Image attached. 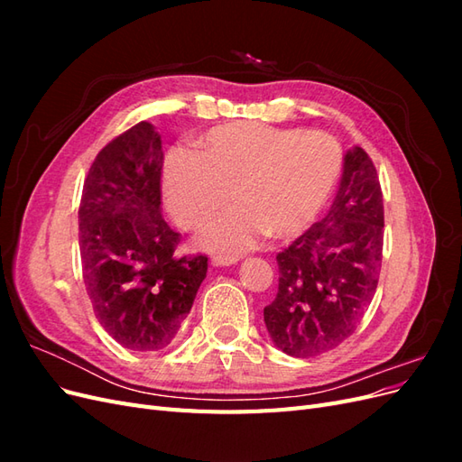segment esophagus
<instances>
[{
  "mask_svg": "<svg viewBox=\"0 0 462 462\" xmlns=\"http://www.w3.org/2000/svg\"><path fill=\"white\" fill-rule=\"evenodd\" d=\"M236 262H239V258H233V256H214L212 258V263L219 265V268H221V265H233Z\"/></svg>",
  "mask_w": 462,
  "mask_h": 462,
  "instance_id": "34e87169",
  "label": "esophagus"
}]
</instances>
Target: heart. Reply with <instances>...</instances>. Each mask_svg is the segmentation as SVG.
I'll return each mask as SVG.
<instances>
[{"instance_id": "obj_1", "label": "heart", "mask_w": 462, "mask_h": 462, "mask_svg": "<svg viewBox=\"0 0 462 462\" xmlns=\"http://www.w3.org/2000/svg\"><path fill=\"white\" fill-rule=\"evenodd\" d=\"M343 171L331 134L300 127L227 123L200 138V150L167 153L162 190L179 227H204L235 200L241 206L202 235L208 248L241 253L268 235L292 241L324 212Z\"/></svg>"}]
</instances>
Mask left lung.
Instances as JSON below:
<instances>
[{"instance_id": "8db88e82", "label": "left lung", "mask_w": 462, "mask_h": 462, "mask_svg": "<svg viewBox=\"0 0 462 462\" xmlns=\"http://www.w3.org/2000/svg\"><path fill=\"white\" fill-rule=\"evenodd\" d=\"M383 253V197L362 148L345 153L328 216L279 253V285L263 321L272 341L310 358L351 337L375 295Z\"/></svg>"}]
</instances>
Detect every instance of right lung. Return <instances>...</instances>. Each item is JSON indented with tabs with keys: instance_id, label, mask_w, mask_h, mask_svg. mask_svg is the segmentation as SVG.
Returning a JSON list of instances; mask_svg holds the SVG:
<instances>
[{
	"instance_id": "obj_1",
	"label": "right lung",
	"mask_w": 462,
	"mask_h": 462,
	"mask_svg": "<svg viewBox=\"0 0 462 462\" xmlns=\"http://www.w3.org/2000/svg\"><path fill=\"white\" fill-rule=\"evenodd\" d=\"M160 134L146 121L92 162L79 206L82 279L100 326L138 353L170 346L206 277L208 256H177L162 217Z\"/></svg>"
}]
</instances>
